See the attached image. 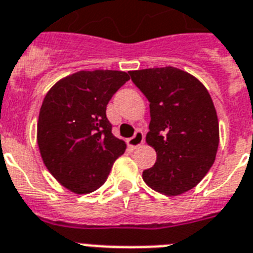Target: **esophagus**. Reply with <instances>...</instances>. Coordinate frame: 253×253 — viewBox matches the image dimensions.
<instances>
[{
    "label": "esophagus",
    "instance_id": "obj_1",
    "mask_svg": "<svg viewBox=\"0 0 253 253\" xmlns=\"http://www.w3.org/2000/svg\"><path fill=\"white\" fill-rule=\"evenodd\" d=\"M143 142H144L143 132H142V131H136V132L134 134V136L127 140V144H128V147L130 148H136V147H139V146H142Z\"/></svg>",
    "mask_w": 253,
    "mask_h": 253
}]
</instances>
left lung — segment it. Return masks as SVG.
<instances>
[{"label":"left lung","instance_id":"obj_1","mask_svg":"<svg viewBox=\"0 0 253 253\" xmlns=\"http://www.w3.org/2000/svg\"><path fill=\"white\" fill-rule=\"evenodd\" d=\"M150 102L148 146L157 162L143 180L161 194L180 195L207 175L219 146V122L211 95L194 75L172 66L130 71Z\"/></svg>","mask_w":253,"mask_h":253}]
</instances>
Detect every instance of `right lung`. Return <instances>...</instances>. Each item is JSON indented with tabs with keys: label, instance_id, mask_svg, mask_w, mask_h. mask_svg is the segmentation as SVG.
<instances>
[{
	"label": "right lung",
	"instance_id": "right-lung-1",
	"mask_svg": "<svg viewBox=\"0 0 253 253\" xmlns=\"http://www.w3.org/2000/svg\"><path fill=\"white\" fill-rule=\"evenodd\" d=\"M128 80L125 71L82 70L58 81L46 94L37 142L46 169L71 192L99 188L126 150L111 132L106 107Z\"/></svg>",
	"mask_w": 253,
	"mask_h": 253
}]
</instances>
